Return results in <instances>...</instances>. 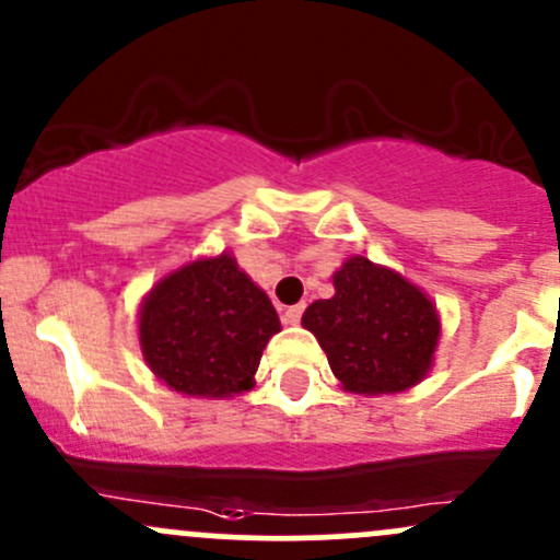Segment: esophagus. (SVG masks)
<instances>
[{"label": "esophagus", "mask_w": 560, "mask_h": 560, "mask_svg": "<svg viewBox=\"0 0 560 560\" xmlns=\"http://www.w3.org/2000/svg\"><path fill=\"white\" fill-rule=\"evenodd\" d=\"M302 313H304V304L285 307V313H282V323H288V326H296V323L302 320Z\"/></svg>", "instance_id": "34e87169"}]
</instances>
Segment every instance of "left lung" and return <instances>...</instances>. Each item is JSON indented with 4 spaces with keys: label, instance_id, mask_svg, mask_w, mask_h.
<instances>
[{
    "label": "left lung",
    "instance_id": "1",
    "mask_svg": "<svg viewBox=\"0 0 560 560\" xmlns=\"http://www.w3.org/2000/svg\"><path fill=\"white\" fill-rule=\"evenodd\" d=\"M334 296L302 315L342 390L359 396L401 394L429 377L442 320L423 288L366 256L345 258Z\"/></svg>",
    "mask_w": 560,
    "mask_h": 560
}]
</instances>
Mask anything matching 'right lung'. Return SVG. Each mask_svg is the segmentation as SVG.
<instances>
[{"mask_svg": "<svg viewBox=\"0 0 560 560\" xmlns=\"http://www.w3.org/2000/svg\"><path fill=\"white\" fill-rule=\"evenodd\" d=\"M140 350L155 380L191 399H226L256 385L280 318L229 250L164 275L137 313Z\"/></svg>", "mask_w": 560, "mask_h": 560, "instance_id": "right-lung-1", "label": "right lung"}]
</instances>
